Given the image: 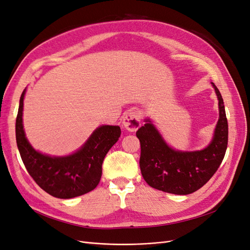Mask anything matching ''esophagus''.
<instances>
[{"instance_id": "esophagus-1", "label": "esophagus", "mask_w": 250, "mask_h": 250, "mask_svg": "<svg viewBox=\"0 0 250 250\" xmlns=\"http://www.w3.org/2000/svg\"><path fill=\"white\" fill-rule=\"evenodd\" d=\"M141 119L139 111L129 110L123 117V125L128 131H135L141 126Z\"/></svg>"}]
</instances>
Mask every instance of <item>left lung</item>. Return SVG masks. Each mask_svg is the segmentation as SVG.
<instances>
[{"instance_id":"8db88e82","label":"left lung","mask_w":250,"mask_h":250,"mask_svg":"<svg viewBox=\"0 0 250 250\" xmlns=\"http://www.w3.org/2000/svg\"><path fill=\"white\" fill-rule=\"evenodd\" d=\"M213 86L219 101V120L207 148L191 152L172 149L149 119L139 128L140 168L150 187L176 195L191 194L206 185L221 165L228 148L229 124L222 96L214 83Z\"/></svg>"}]
</instances>
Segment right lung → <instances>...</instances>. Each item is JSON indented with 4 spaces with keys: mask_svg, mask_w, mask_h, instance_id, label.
<instances>
[{
    "mask_svg": "<svg viewBox=\"0 0 250 250\" xmlns=\"http://www.w3.org/2000/svg\"><path fill=\"white\" fill-rule=\"evenodd\" d=\"M26 89L20 99L16 122L17 144L25 167L43 191L56 198L69 199L86 194L99 184L105 155L121 135L119 126L98 127L76 152L67 156H50L33 149L22 127V106Z\"/></svg>",
    "mask_w": 250,
    "mask_h": 250,
    "instance_id": "1",
    "label": "right lung"
}]
</instances>
